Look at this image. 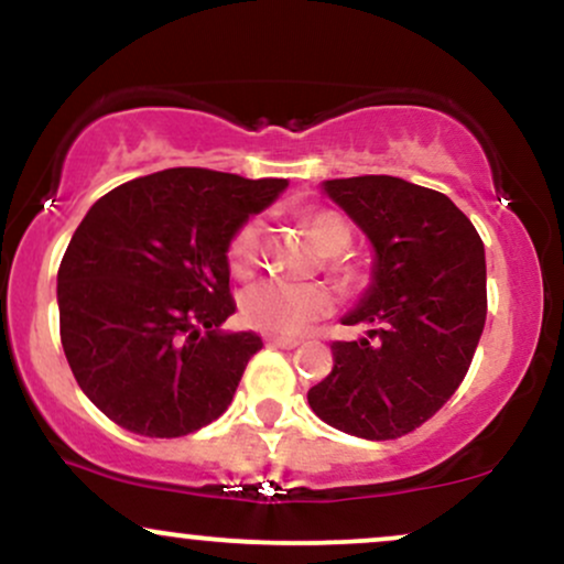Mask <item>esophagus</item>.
<instances>
[{
  "label": "esophagus",
  "mask_w": 564,
  "mask_h": 564,
  "mask_svg": "<svg viewBox=\"0 0 564 564\" xmlns=\"http://www.w3.org/2000/svg\"><path fill=\"white\" fill-rule=\"evenodd\" d=\"M264 341H268L270 347H281V349H294L302 345V341L294 339V336H273V334L264 336Z\"/></svg>",
  "instance_id": "esophagus-1"
}]
</instances>
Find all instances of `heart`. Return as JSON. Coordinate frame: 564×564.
Segmentation results:
<instances>
[{
    "label": "heart",
    "instance_id": "1",
    "mask_svg": "<svg viewBox=\"0 0 564 564\" xmlns=\"http://www.w3.org/2000/svg\"><path fill=\"white\" fill-rule=\"evenodd\" d=\"M313 243L318 246L323 257H332L328 270L336 275L339 286L352 289L360 283V273L352 264L336 260L345 254L352 232L349 225L334 212H313L304 219ZM262 251V223L246 219L232 232L228 243V264L236 275H249L260 262ZM332 294L321 283H286V281H260L241 294V318L249 326L270 334H302L313 321L332 313Z\"/></svg>",
    "mask_w": 564,
    "mask_h": 564
}]
</instances>
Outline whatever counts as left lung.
I'll return each mask as SVG.
<instances>
[{
	"label": "left lung",
	"instance_id": "left-lung-1",
	"mask_svg": "<svg viewBox=\"0 0 564 564\" xmlns=\"http://www.w3.org/2000/svg\"><path fill=\"white\" fill-rule=\"evenodd\" d=\"M323 193L373 246L371 283L341 318L364 326L334 341V368L307 392L315 416L366 440L408 435L467 377L480 341L485 246L445 193L390 174L326 180Z\"/></svg>",
	"mask_w": 564,
	"mask_h": 564
}]
</instances>
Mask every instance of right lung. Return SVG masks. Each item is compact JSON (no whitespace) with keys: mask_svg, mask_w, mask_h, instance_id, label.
Here are the masks:
<instances>
[{"mask_svg":"<svg viewBox=\"0 0 564 564\" xmlns=\"http://www.w3.org/2000/svg\"><path fill=\"white\" fill-rule=\"evenodd\" d=\"M286 180L177 166L113 187L57 270L61 341L82 392L134 435L183 437L228 411L254 332L236 313L228 243Z\"/></svg>","mask_w":564,"mask_h":564,"instance_id":"obj_1","label":"right lung"}]
</instances>
